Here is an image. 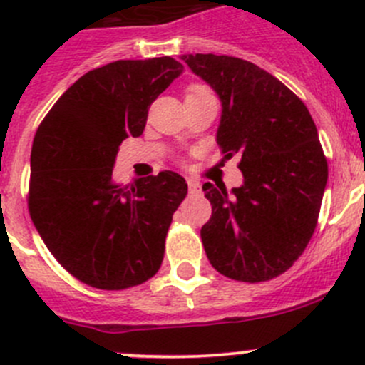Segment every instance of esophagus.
I'll list each match as a JSON object with an SVG mask.
<instances>
[{
  "label": "esophagus",
  "mask_w": 365,
  "mask_h": 365,
  "mask_svg": "<svg viewBox=\"0 0 365 365\" xmlns=\"http://www.w3.org/2000/svg\"><path fill=\"white\" fill-rule=\"evenodd\" d=\"M187 185H189V192L190 194H200L201 192V185L200 182H196V180H187Z\"/></svg>",
  "instance_id": "34e87169"
}]
</instances>
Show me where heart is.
<instances>
[{"label":"heart","instance_id":"heart-1","mask_svg":"<svg viewBox=\"0 0 365 365\" xmlns=\"http://www.w3.org/2000/svg\"><path fill=\"white\" fill-rule=\"evenodd\" d=\"M201 95H212V91L206 86H203V84H192V86H189V90H187V97H201Z\"/></svg>","mask_w":365,"mask_h":365}]
</instances>
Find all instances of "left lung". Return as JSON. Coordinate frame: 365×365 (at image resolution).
Listing matches in <instances>:
<instances>
[{"instance_id": "1", "label": "left lung", "mask_w": 365, "mask_h": 365, "mask_svg": "<svg viewBox=\"0 0 365 365\" xmlns=\"http://www.w3.org/2000/svg\"><path fill=\"white\" fill-rule=\"evenodd\" d=\"M182 60L222 102L217 145L240 157L244 185H203L212 217L201 227L206 256L219 274L242 282L270 281L302 256L318 224L329 164L304 102L251 61L217 54Z\"/></svg>"}]
</instances>
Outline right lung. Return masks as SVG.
<instances>
[{
    "label": "right lung",
    "instance_id": "add662e5",
    "mask_svg": "<svg viewBox=\"0 0 365 365\" xmlns=\"http://www.w3.org/2000/svg\"><path fill=\"white\" fill-rule=\"evenodd\" d=\"M182 72L169 56L113 61L79 77L38 125L29 215L58 263L91 288L127 289L159 272L185 180L160 171L120 185L113 165L121 141L143 134L152 102Z\"/></svg>",
    "mask_w": 365,
    "mask_h": 365
}]
</instances>
